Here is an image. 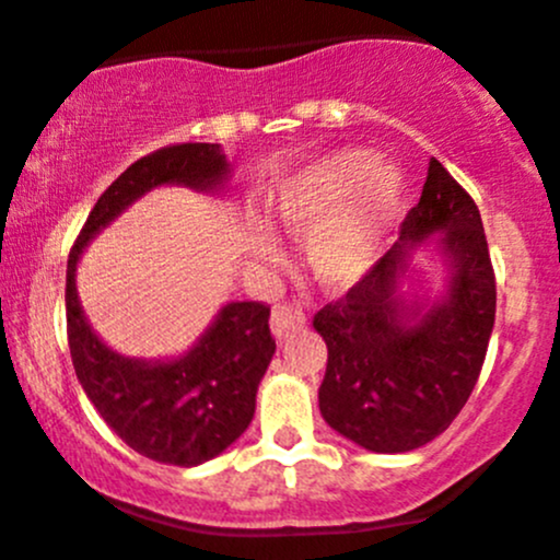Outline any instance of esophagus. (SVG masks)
I'll return each instance as SVG.
<instances>
[{"label":"esophagus","instance_id":"obj_1","mask_svg":"<svg viewBox=\"0 0 560 560\" xmlns=\"http://www.w3.org/2000/svg\"><path fill=\"white\" fill-rule=\"evenodd\" d=\"M306 325V317H303L301 308L295 306H273V314H270V328H273V336L279 341L290 339L295 330H301Z\"/></svg>","mask_w":560,"mask_h":560}]
</instances>
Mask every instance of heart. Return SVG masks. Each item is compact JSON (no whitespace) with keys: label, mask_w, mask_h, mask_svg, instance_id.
<instances>
[{"label":"heart","mask_w":560,"mask_h":560,"mask_svg":"<svg viewBox=\"0 0 560 560\" xmlns=\"http://www.w3.org/2000/svg\"><path fill=\"white\" fill-rule=\"evenodd\" d=\"M401 177L369 150H336L292 172L273 194V219L303 237V257L328 290H350L383 257ZM248 248L259 259L276 257V241L252 232Z\"/></svg>","instance_id":"heart-1"}]
</instances>
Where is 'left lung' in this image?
<instances>
[{"mask_svg":"<svg viewBox=\"0 0 560 560\" xmlns=\"http://www.w3.org/2000/svg\"><path fill=\"white\" fill-rule=\"evenodd\" d=\"M441 234L447 292L432 307L405 296L409 252ZM495 325V270L470 194L430 161L399 241L345 298L314 314L328 345L319 412L347 441L401 454L435 441L468 401Z\"/></svg>","mask_w":560,"mask_h":560,"instance_id":"8db88e82","label":"left lung"}]
</instances>
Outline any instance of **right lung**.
Instances as JSON below:
<instances>
[{"mask_svg": "<svg viewBox=\"0 0 560 560\" xmlns=\"http://www.w3.org/2000/svg\"><path fill=\"white\" fill-rule=\"evenodd\" d=\"M230 164L219 144H172L130 164L92 208L68 257L65 312L75 377L101 418L142 457L194 468L219 457L252 424L257 388L276 352L270 308L226 303L197 345L170 361L125 358L97 339L81 312L75 265L86 243L159 186L219 191Z\"/></svg>", "mask_w": 560, "mask_h": 560, "instance_id": "add662e5", "label": "right lung"}]
</instances>
